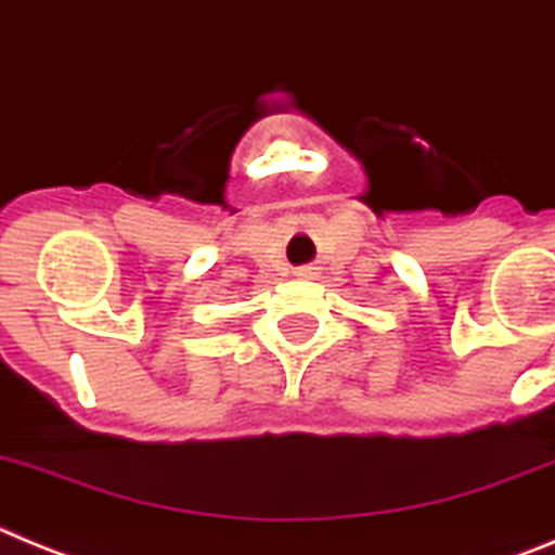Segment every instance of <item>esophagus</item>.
I'll use <instances>...</instances> for the list:
<instances>
[{"label": "esophagus", "mask_w": 555, "mask_h": 555, "mask_svg": "<svg viewBox=\"0 0 555 555\" xmlns=\"http://www.w3.org/2000/svg\"><path fill=\"white\" fill-rule=\"evenodd\" d=\"M307 273H309V271H301V276H307Z\"/></svg>", "instance_id": "obj_1"}]
</instances>
